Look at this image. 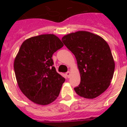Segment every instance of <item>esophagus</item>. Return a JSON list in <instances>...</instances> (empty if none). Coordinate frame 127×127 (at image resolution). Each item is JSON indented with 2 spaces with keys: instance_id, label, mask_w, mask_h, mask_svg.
Returning a JSON list of instances; mask_svg holds the SVG:
<instances>
[{
  "instance_id": "esophagus-1",
  "label": "esophagus",
  "mask_w": 127,
  "mask_h": 127,
  "mask_svg": "<svg viewBox=\"0 0 127 127\" xmlns=\"http://www.w3.org/2000/svg\"><path fill=\"white\" fill-rule=\"evenodd\" d=\"M70 75H71V72L70 71H68L66 73V76H67V78L70 77Z\"/></svg>"
}]
</instances>
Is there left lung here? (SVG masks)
<instances>
[{
	"instance_id": "left-lung-1",
	"label": "left lung",
	"mask_w": 127,
	"mask_h": 127,
	"mask_svg": "<svg viewBox=\"0 0 127 127\" xmlns=\"http://www.w3.org/2000/svg\"><path fill=\"white\" fill-rule=\"evenodd\" d=\"M62 41L77 61L80 83L74 88L76 93L86 99L102 94L111 84L115 70L108 43L98 35L86 31L68 33Z\"/></svg>"
}]
</instances>
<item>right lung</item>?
<instances>
[{
  "label": "right lung",
  "mask_w": 127,
  "mask_h": 127,
  "mask_svg": "<svg viewBox=\"0 0 127 127\" xmlns=\"http://www.w3.org/2000/svg\"><path fill=\"white\" fill-rule=\"evenodd\" d=\"M63 45L54 34L32 37L22 43L15 57L14 68L19 88L36 104H50L59 95L65 79L53 66L52 56Z\"/></svg>",
  "instance_id": "1"
}]
</instances>
